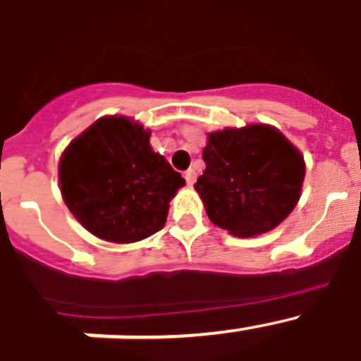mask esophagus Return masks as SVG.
I'll return each instance as SVG.
<instances>
[{"label": "esophagus", "mask_w": 361, "mask_h": 361, "mask_svg": "<svg viewBox=\"0 0 361 361\" xmlns=\"http://www.w3.org/2000/svg\"><path fill=\"white\" fill-rule=\"evenodd\" d=\"M184 178H186L188 186H193V183H195V178H197L195 170H193V168H190V170H186V173H184Z\"/></svg>", "instance_id": "obj_1"}]
</instances>
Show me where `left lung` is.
<instances>
[{
  "mask_svg": "<svg viewBox=\"0 0 361 361\" xmlns=\"http://www.w3.org/2000/svg\"><path fill=\"white\" fill-rule=\"evenodd\" d=\"M202 159L206 170L197 178V193L213 224L235 237L276 228L298 202L304 157L273 126L209 133Z\"/></svg>",
  "mask_w": 361,
  "mask_h": 361,
  "instance_id": "1",
  "label": "left lung"
}]
</instances>
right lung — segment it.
Instances as JSON below:
<instances>
[{
	"instance_id": "obj_1",
	"label": "right lung",
	"mask_w": 361,
	"mask_h": 361,
	"mask_svg": "<svg viewBox=\"0 0 361 361\" xmlns=\"http://www.w3.org/2000/svg\"><path fill=\"white\" fill-rule=\"evenodd\" d=\"M65 204L95 237L142 240L164 226L184 178L126 117H103L70 142L59 162Z\"/></svg>"
}]
</instances>
